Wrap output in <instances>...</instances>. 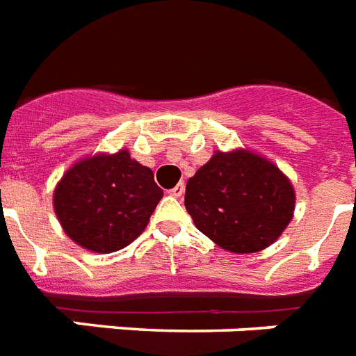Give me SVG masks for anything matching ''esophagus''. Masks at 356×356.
I'll return each mask as SVG.
<instances>
[{
  "mask_svg": "<svg viewBox=\"0 0 356 356\" xmlns=\"http://www.w3.org/2000/svg\"><path fill=\"white\" fill-rule=\"evenodd\" d=\"M184 193H186V186H184V184H178V186L170 189L169 195L175 196V198H181V196H184Z\"/></svg>",
  "mask_w": 356,
  "mask_h": 356,
  "instance_id": "1",
  "label": "esophagus"
}]
</instances>
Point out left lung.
<instances>
[{
  "label": "left lung",
  "mask_w": 356,
  "mask_h": 356,
  "mask_svg": "<svg viewBox=\"0 0 356 356\" xmlns=\"http://www.w3.org/2000/svg\"><path fill=\"white\" fill-rule=\"evenodd\" d=\"M294 207L289 176L248 149L215 150L186 186V209L195 226L233 254H255L274 244Z\"/></svg>",
  "instance_id": "8db88e82"
}]
</instances>
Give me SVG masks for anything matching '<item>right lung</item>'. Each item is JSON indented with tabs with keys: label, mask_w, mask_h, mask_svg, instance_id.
<instances>
[{
	"label": "right lung",
	"mask_w": 356,
	"mask_h": 356,
	"mask_svg": "<svg viewBox=\"0 0 356 356\" xmlns=\"http://www.w3.org/2000/svg\"><path fill=\"white\" fill-rule=\"evenodd\" d=\"M163 191L154 172L127 149L97 152L71 165L53 193V207L67 237L95 254H112L143 233Z\"/></svg>",
	"instance_id": "add662e5"
}]
</instances>
